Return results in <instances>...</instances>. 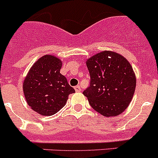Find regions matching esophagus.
I'll return each instance as SVG.
<instances>
[{"label": "esophagus", "instance_id": "1", "mask_svg": "<svg viewBox=\"0 0 158 158\" xmlns=\"http://www.w3.org/2000/svg\"><path fill=\"white\" fill-rule=\"evenodd\" d=\"M74 89L76 90V92H81V90H82L79 85H76V86H75Z\"/></svg>", "mask_w": 158, "mask_h": 158}]
</instances>
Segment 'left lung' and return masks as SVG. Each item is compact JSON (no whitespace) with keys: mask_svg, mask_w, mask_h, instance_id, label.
Here are the masks:
<instances>
[{"mask_svg":"<svg viewBox=\"0 0 158 158\" xmlns=\"http://www.w3.org/2000/svg\"><path fill=\"white\" fill-rule=\"evenodd\" d=\"M90 83L83 95L94 110L106 117L123 112L135 93L136 79L128 60L114 52L103 51L87 60Z\"/></svg>","mask_w":158,"mask_h":158,"instance_id":"1","label":"left lung"}]
</instances>
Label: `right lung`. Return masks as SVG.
I'll return each instance as SVG.
<instances>
[{
    "instance_id": "add662e5",
    "label": "right lung",
    "mask_w": 158,
    "mask_h": 158,
    "mask_svg": "<svg viewBox=\"0 0 158 158\" xmlns=\"http://www.w3.org/2000/svg\"><path fill=\"white\" fill-rule=\"evenodd\" d=\"M62 62L46 55L33 64L23 82L27 102L33 111L43 115L58 112L66 105L69 94L75 89L60 73Z\"/></svg>"
}]
</instances>
